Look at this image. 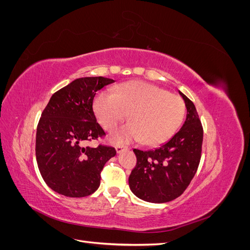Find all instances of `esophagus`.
Masks as SVG:
<instances>
[{
    "instance_id": "obj_1",
    "label": "esophagus",
    "mask_w": 250,
    "mask_h": 250,
    "mask_svg": "<svg viewBox=\"0 0 250 250\" xmlns=\"http://www.w3.org/2000/svg\"><path fill=\"white\" fill-rule=\"evenodd\" d=\"M127 149H128V147L123 146V145H117V146H116V151H117V153H121V152H122V151L127 150Z\"/></svg>"
}]
</instances>
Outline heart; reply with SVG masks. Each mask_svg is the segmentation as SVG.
Instances as JSON below:
<instances>
[{"instance_id": "heart-1", "label": "heart", "mask_w": 250, "mask_h": 250, "mask_svg": "<svg viewBox=\"0 0 250 250\" xmlns=\"http://www.w3.org/2000/svg\"><path fill=\"white\" fill-rule=\"evenodd\" d=\"M98 122L113 131L127 118L130 121L111 137L115 143L142 141L157 146L170 140L183 124L186 105L180 97L143 81L118 85L113 94L102 92L94 100Z\"/></svg>"}]
</instances>
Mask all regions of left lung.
Returning <instances> with one entry per match:
<instances>
[{"label":"left lung","instance_id":"8db88e82","mask_svg":"<svg viewBox=\"0 0 250 250\" xmlns=\"http://www.w3.org/2000/svg\"><path fill=\"white\" fill-rule=\"evenodd\" d=\"M178 92L187 107V119L180 130L153 150L133 149L138 163L128 181L131 192L144 201L164 203L179 197L198 168L202 126L194 103Z\"/></svg>","mask_w":250,"mask_h":250}]
</instances>
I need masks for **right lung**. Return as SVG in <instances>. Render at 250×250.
Listing matches in <instances>:
<instances>
[{"label": "right lung", "mask_w": 250, "mask_h": 250, "mask_svg": "<svg viewBox=\"0 0 250 250\" xmlns=\"http://www.w3.org/2000/svg\"><path fill=\"white\" fill-rule=\"evenodd\" d=\"M115 82L82 77L59 89L43 109L36 130V161L44 183L66 197H85L98 190L104 165L116 149L87 143L105 134L93 110L96 92Z\"/></svg>", "instance_id": "1"}]
</instances>
